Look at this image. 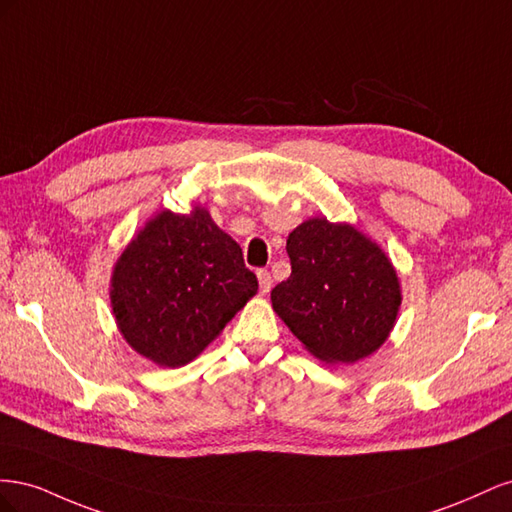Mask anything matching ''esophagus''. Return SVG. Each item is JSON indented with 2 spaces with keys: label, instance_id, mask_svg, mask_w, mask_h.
<instances>
[{
  "label": "esophagus",
  "instance_id": "obj_1",
  "mask_svg": "<svg viewBox=\"0 0 512 512\" xmlns=\"http://www.w3.org/2000/svg\"><path fill=\"white\" fill-rule=\"evenodd\" d=\"M258 284H260V292H262V294H267V292L271 290V286H273L271 273H269V271H265V269H260V271H258Z\"/></svg>",
  "mask_w": 512,
  "mask_h": 512
}]
</instances>
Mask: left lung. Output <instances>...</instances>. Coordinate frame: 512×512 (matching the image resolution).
Instances as JSON below:
<instances>
[{"label": "left lung", "mask_w": 512, "mask_h": 512, "mask_svg": "<svg viewBox=\"0 0 512 512\" xmlns=\"http://www.w3.org/2000/svg\"><path fill=\"white\" fill-rule=\"evenodd\" d=\"M286 252L292 273L271 303L292 335L324 363L374 354L395 327L401 286L380 245L350 224L312 218L294 228Z\"/></svg>", "instance_id": "1"}]
</instances>
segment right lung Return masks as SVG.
<instances>
[{"label":"right lung","mask_w":512,"mask_h":512,"mask_svg":"<svg viewBox=\"0 0 512 512\" xmlns=\"http://www.w3.org/2000/svg\"><path fill=\"white\" fill-rule=\"evenodd\" d=\"M258 290L239 243L205 207L160 211L117 258L111 307L123 339L160 367L194 361Z\"/></svg>","instance_id":"right-lung-1"}]
</instances>
